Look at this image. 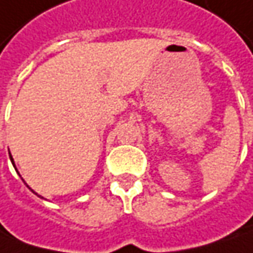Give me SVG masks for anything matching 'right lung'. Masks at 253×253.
Segmentation results:
<instances>
[{
    "label": "right lung",
    "mask_w": 253,
    "mask_h": 253,
    "mask_svg": "<svg viewBox=\"0 0 253 253\" xmlns=\"http://www.w3.org/2000/svg\"><path fill=\"white\" fill-rule=\"evenodd\" d=\"M9 159H11V162H12V165H14V168H15V163H14V159H12V155H11V153H9ZM15 170H16V168H15ZM19 176H21V174H19ZM24 180V179H22ZM25 183V181H24ZM25 184H26V183H25ZM26 186H28V184H26ZM28 189H31V187H29V186H28ZM31 191H32V193H35L34 190L31 189ZM35 194H36V193H35ZM42 199H43V197H42Z\"/></svg>",
    "instance_id": "add662e5"
}]
</instances>
